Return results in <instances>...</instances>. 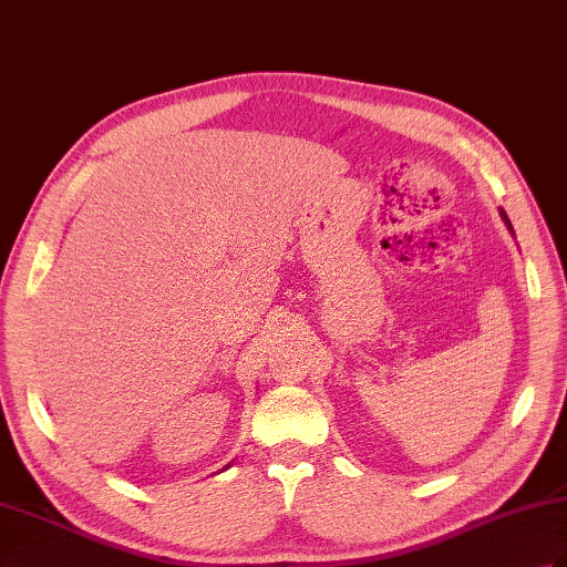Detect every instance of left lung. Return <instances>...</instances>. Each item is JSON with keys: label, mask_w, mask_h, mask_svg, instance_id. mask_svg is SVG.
Returning a JSON list of instances; mask_svg holds the SVG:
<instances>
[{"label": "left lung", "mask_w": 567, "mask_h": 567, "mask_svg": "<svg viewBox=\"0 0 567 567\" xmlns=\"http://www.w3.org/2000/svg\"><path fill=\"white\" fill-rule=\"evenodd\" d=\"M499 215H503V219H505V221H507V227H509V229H512V224H509V219H507V215H505V213H503V209H499Z\"/></svg>", "instance_id": "obj_1"}]
</instances>
